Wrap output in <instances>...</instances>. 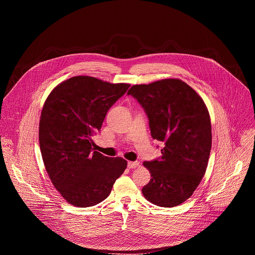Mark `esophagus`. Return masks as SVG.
Listing matches in <instances>:
<instances>
[{"mask_svg": "<svg viewBox=\"0 0 255 255\" xmlns=\"http://www.w3.org/2000/svg\"><path fill=\"white\" fill-rule=\"evenodd\" d=\"M137 166H139V162L138 161H129L128 162V167L129 168H136Z\"/></svg>", "mask_w": 255, "mask_h": 255, "instance_id": "1", "label": "esophagus"}]
</instances>
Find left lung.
I'll list each match as a JSON object with an SVG mask.
<instances>
[{
    "instance_id": "8db88e82",
    "label": "left lung",
    "mask_w": 255,
    "mask_h": 255,
    "mask_svg": "<svg viewBox=\"0 0 255 255\" xmlns=\"http://www.w3.org/2000/svg\"><path fill=\"white\" fill-rule=\"evenodd\" d=\"M128 95L144 109L152 138L164 143L160 158L143 162L151 178L142 194L160 207L178 206L194 194L208 166L212 147L208 109L197 92L178 79L134 85Z\"/></svg>"
}]
</instances>
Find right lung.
Returning <instances> with one entry per match:
<instances>
[{
	"label": "right lung",
	"mask_w": 255,
	"mask_h": 255,
	"mask_svg": "<svg viewBox=\"0 0 255 255\" xmlns=\"http://www.w3.org/2000/svg\"><path fill=\"white\" fill-rule=\"evenodd\" d=\"M129 87L79 76L56 86L44 103L39 122L42 159L53 186L70 205L101 203L127 167L124 158L96 151L93 136Z\"/></svg>",
	"instance_id": "right-lung-1"
}]
</instances>
